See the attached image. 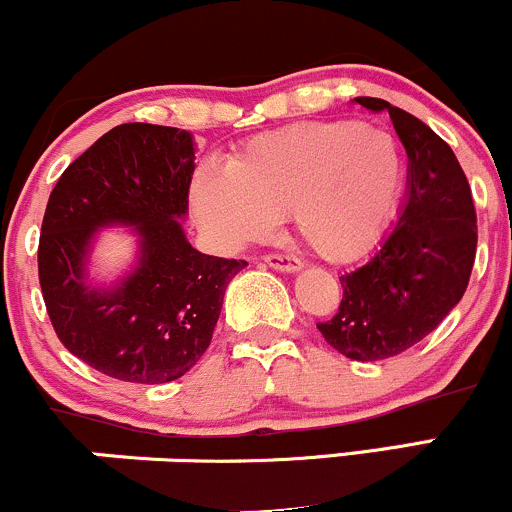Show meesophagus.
<instances>
[{
	"instance_id": "1",
	"label": "esophagus",
	"mask_w": 512,
	"mask_h": 512,
	"mask_svg": "<svg viewBox=\"0 0 512 512\" xmlns=\"http://www.w3.org/2000/svg\"><path fill=\"white\" fill-rule=\"evenodd\" d=\"M262 260L272 269H276V272H296V269H301V260L293 255H286V252H269Z\"/></svg>"
}]
</instances>
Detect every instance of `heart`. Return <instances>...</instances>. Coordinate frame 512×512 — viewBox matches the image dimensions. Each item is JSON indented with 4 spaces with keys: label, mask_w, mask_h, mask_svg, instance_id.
I'll return each mask as SVG.
<instances>
[{
    "label": "heart",
    "mask_w": 512,
    "mask_h": 512,
    "mask_svg": "<svg viewBox=\"0 0 512 512\" xmlns=\"http://www.w3.org/2000/svg\"><path fill=\"white\" fill-rule=\"evenodd\" d=\"M404 187L397 139L358 120L303 122L257 134L226 168L202 166L190 202L223 245L267 238L281 216L310 250L354 260L380 238Z\"/></svg>",
    "instance_id": "b5f03b06"
}]
</instances>
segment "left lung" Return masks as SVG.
<instances>
[{
    "label": "left lung",
    "mask_w": 512,
    "mask_h": 512,
    "mask_svg": "<svg viewBox=\"0 0 512 512\" xmlns=\"http://www.w3.org/2000/svg\"><path fill=\"white\" fill-rule=\"evenodd\" d=\"M356 103L390 113L409 156L407 204L368 262L339 276L342 303L317 330L346 358L383 361L419 344L460 303L477 255V209L460 161L431 127L383 98Z\"/></svg>",
    "instance_id": "8db88e82"
}]
</instances>
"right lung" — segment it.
I'll return each instance as SVG.
<instances>
[{
    "label": "right lung",
    "mask_w": 512,
    "mask_h": 512,
    "mask_svg": "<svg viewBox=\"0 0 512 512\" xmlns=\"http://www.w3.org/2000/svg\"><path fill=\"white\" fill-rule=\"evenodd\" d=\"M195 170L192 137L175 127L125 122L105 132L62 173L38 243V279L64 349L125 383L178 380L209 349L228 281L245 260L204 255L187 243ZM137 225L138 269L113 292L83 281L96 227Z\"/></svg>",
    "instance_id": "obj_1"
}]
</instances>
